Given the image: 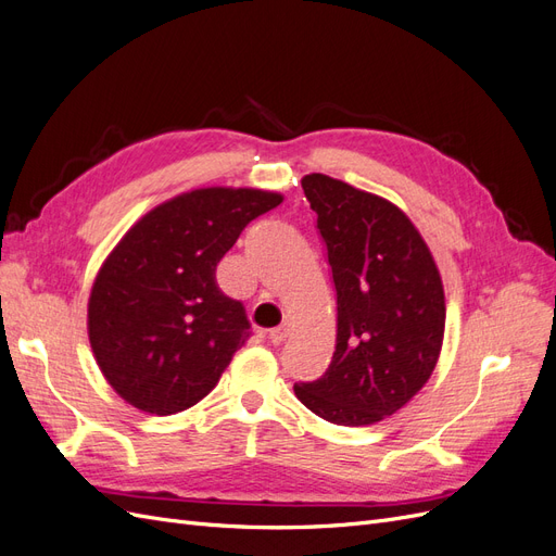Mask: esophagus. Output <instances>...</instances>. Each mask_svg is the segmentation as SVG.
Segmentation results:
<instances>
[{
	"label": "esophagus",
	"mask_w": 556,
	"mask_h": 556,
	"mask_svg": "<svg viewBox=\"0 0 556 556\" xmlns=\"http://www.w3.org/2000/svg\"><path fill=\"white\" fill-rule=\"evenodd\" d=\"M288 331H290V327H288V323H285V325L268 331V341H271L274 345H280L285 339H288Z\"/></svg>",
	"instance_id": "esophagus-1"
}]
</instances>
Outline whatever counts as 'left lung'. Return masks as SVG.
<instances>
[{
	"label": "left lung",
	"instance_id": "obj_1",
	"mask_svg": "<svg viewBox=\"0 0 556 556\" xmlns=\"http://www.w3.org/2000/svg\"><path fill=\"white\" fill-rule=\"evenodd\" d=\"M327 243L336 350L294 394L331 425H376L422 390L441 357L445 292L422 233L390 199L325 174L301 178Z\"/></svg>",
	"mask_w": 556,
	"mask_h": 556
}]
</instances>
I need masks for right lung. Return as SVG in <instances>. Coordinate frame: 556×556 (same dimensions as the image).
Returning <instances> with one entry per match:
<instances>
[{"label":"right lung","mask_w":556,"mask_h":556,"mask_svg":"<svg viewBox=\"0 0 556 556\" xmlns=\"http://www.w3.org/2000/svg\"><path fill=\"white\" fill-rule=\"evenodd\" d=\"M280 201L257 188L190 190L150 208L115 243L90 290L88 339L125 403L174 415L217 384L250 325L241 301L217 288L215 266Z\"/></svg>","instance_id":"add662e5"}]
</instances>
